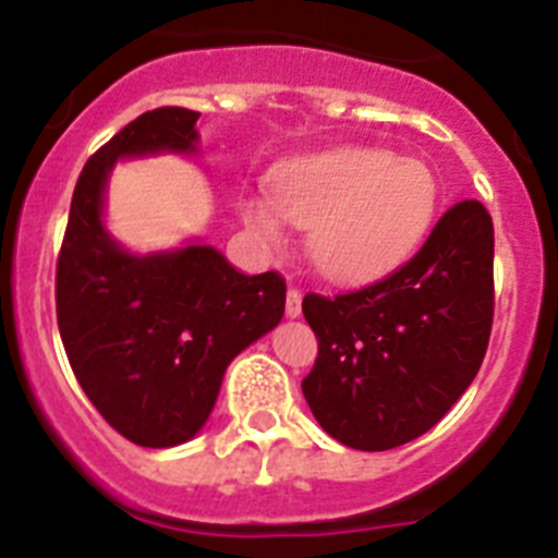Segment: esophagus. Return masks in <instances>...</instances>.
<instances>
[{"label": "esophagus", "instance_id": "esophagus-1", "mask_svg": "<svg viewBox=\"0 0 558 558\" xmlns=\"http://www.w3.org/2000/svg\"><path fill=\"white\" fill-rule=\"evenodd\" d=\"M284 313H288V318H299V315H302V290L299 288L288 290V299H284Z\"/></svg>", "mask_w": 558, "mask_h": 558}]
</instances>
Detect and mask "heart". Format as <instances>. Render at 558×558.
<instances>
[{"label":"heart","instance_id":"heart-1","mask_svg":"<svg viewBox=\"0 0 558 558\" xmlns=\"http://www.w3.org/2000/svg\"><path fill=\"white\" fill-rule=\"evenodd\" d=\"M430 165L386 147H338L279 170L274 198H251L245 223L265 248L284 243L282 218L310 231V256L343 284L374 282L405 263L438 209Z\"/></svg>","mask_w":558,"mask_h":558}]
</instances>
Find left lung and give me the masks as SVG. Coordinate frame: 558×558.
I'll return each instance as SVG.
<instances>
[{
    "label": "left lung",
    "instance_id": "1",
    "mask_svg": "<svg viewBox=\"0 0 558 558\" xmlns=\"http://www.w3.org/2000/svg\"><path fill=\"white\" fill-rule=\"evenodd\" d=\"M492 268V215L481 201H461L386 279L332 299L304 295L318 357L302 391L318 425L366 452L430 430L472 386L489 347Z\"/></svg>",
    "mask_w": 558,
    "mask_h": 558
}]
</instances>
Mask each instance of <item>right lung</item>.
Instances as JSON below:
<instances>
[{
    "label": "right lung",
    "instance_id": "add662e5",
    "mask_svg": "<svg viewBox=\"0 0 558 558\" xmlns=\"http://www.w3.org/2000/svg\"><path fill=\"white\" fill-rule=\"evenodd\" d=\"M201 113L165 106L128 122L86 161L56 270V310L77 383L113 430L140 447L190 441L226 366L282 322L284 279L245 276L209 245L133 256L102 229V190L120 156L198 142Z\"/></svg>",
    "mask_w": 558,
    "mask_h": 558
}]
</instances>
